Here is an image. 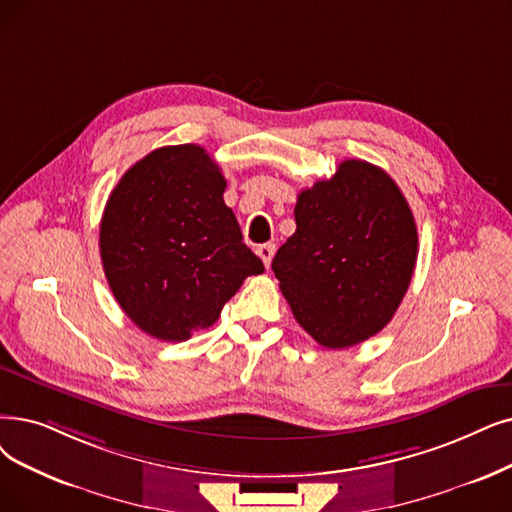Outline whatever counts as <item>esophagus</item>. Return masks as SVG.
<instances>
[{"mask_svg":"<svg viewBox=\"0 0 512 512\" xmlns=\"http://www.w3.org/2000/svg\"><path fill=\"white\" fill-rule=\"evenodd\" d=\"M274 253H276V244H272V242H265V244H261V247H257V255L261 257L265 268H270Z\"/></svg>","mask_w":512,"mask_h":512,"instance_id":"1","label":"esophagus"}]
</instances>
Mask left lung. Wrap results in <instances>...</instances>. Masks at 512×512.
I'll return each instance as SVG.
<instances>
[{
  "mask_svg": "<svg viewBox=\"0 0 512 512\" xmlns=\"http://www.w3.org/2000/svg\"><path fill=\"white\" fill-rule=\"evenodd\" d=\"M295 221L272 261L295 320L328 349L381 332L408 291L418 255L402 190L381 167L349 159L330 180L301 190Z\"/></svg>",
  "mask_w": 512,
  "mask_h": 512,
  "instance_id": "left-lung-1",
  "label": "left lung"
}]
</instances>
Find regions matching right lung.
Wrapping results in <instances>:
<instances>
[{
    "label": "right lung",
    "instance_id": "1",
    "mask_svg": "<svg viewBox=\"0 0 512 512\" xmlns=\"http://www.w3.org/2000/svg\"><path fill=\"white\" fill-rule=\"evenodd\" d=\"M224 190L207 150L180 144L146 154L110 192L100 221L104 274L146 335L190 339L217 322L244 278L263 272Z\"/></svg>",
    "mask_w": 512,
    "mask_h": 512
}]
</instances>
